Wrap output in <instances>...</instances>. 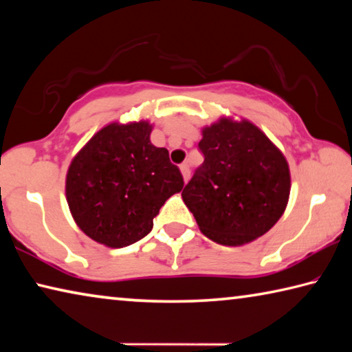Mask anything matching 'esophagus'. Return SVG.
Instances as JSON below:
<instances>
[{
  "label": "esophagus",
  "instance_id": "34e87169",
  "mask_svg": "<svg viewBox=\"0 0 352 352\" xmlns=\"http://www.w3.org/2000/svg\"><path fill=\"white\" fill-rule=\"evenodd\" d=\"M180 170H182V175H183V180L186 183L189 180V175H190V170H189V166L184 163L180 166Z\"/></svg>",
  "mask_w": 352,
  "mask_h": 352
}]
</instances>
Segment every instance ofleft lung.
Here are the masks:
<instances>
[{
    "instance_id": "8db88e82",
    "label": "left lung",
    "mask_w": 352,
    "mask_h": 352,
    "mask_svg": "<svg viewBox=\"0 0 352 352\" xmlns=\"http://www.w3.org/2000/svg\"><path fill=\"white\" fill-rule=\"evenodd\" d=\"M201 135L205 162L183 189L184 205L214 242L236 247L258 239L287 206V160L247 119L220 118Z\"/></svg>"
}]
</instances>
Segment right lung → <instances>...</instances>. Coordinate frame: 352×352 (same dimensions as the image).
<instances>
[{"label": "right lung", "mask_w": 352, "mask_h": 352, "mask_svg": "<svg viewBox=\"0 0 352 352\" xmlns=\"http://www.w3.org/2000/svg\"><path fill=\"white\" fill-rule=\"evenodd\" d=\"M147 121L111 122L71 162L67 201L79 228L110 248L127 247L151 233L153 217L183 189L180 169L164 147L151 142Z\"/></svg>", "instance_id": "1"}]
</instances>
